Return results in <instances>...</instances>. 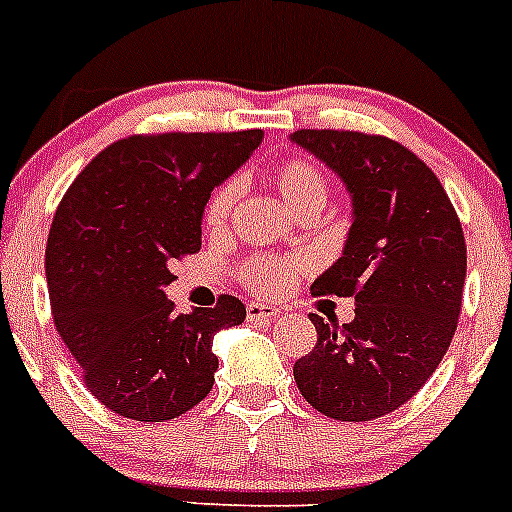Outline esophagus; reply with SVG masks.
<instances>
[{"mask_svg":"<svg viewBox=\"0 0 512 512\" xmlns=\"http://www.w3.org/2000/svg\"><path fill=\"white\" fill-rule=\"evenodd\" d=\"M279 315V307L274 305H266V302L253 300L246 305V318L251 323H266V320H274Z\"/></svg>","mask_w":512,"mask_h":512,"instance_id":"1","label":"esophagus"}]
</instances>
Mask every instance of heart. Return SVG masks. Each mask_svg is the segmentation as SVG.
Listing matches in <instances>:
<instances>
[{
    "mask_svg": "<svg viewBox=\"0 0 512 512\" xmlns=\"http://www.w3.org/2000/svg\"><path fill=\"white\" fill-rule=\"evenodd\" d=\"M271 184L277 187L279 197L289 210H307V207H320L328 200V179H325L323 169H320L312 158L305 156H289L279 161L271 171ZM235 200H238V184L230 179L220 187L212 189L207 197L205 210H202V223L207 230H223L230 220ZM307 269V261L302 256L295 259H266V256H256L243 266L241 277L251 289L261 292V295H279L289 284L295 282L297 274Z\"/></svg>",
    "mask_w": 512,
    "mask_h": 512,
    "instance_id": "1",
    "label": "heart"
}]
</instances>
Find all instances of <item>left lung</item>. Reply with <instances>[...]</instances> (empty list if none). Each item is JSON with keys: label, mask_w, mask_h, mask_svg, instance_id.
<instances>
[{"label": "left lung", "mask_w": 512, "mask_h": 512, "mask_svg": "<svg viewBox=\"0 0 512 512\" xmlns=\"http://www.w3.org/2000/svg\"><path fill=\"white\" fill-rule=\"evenodd\" d=\"M354 197L343 256L312 284L354 297L356 318L323 323L295 361V382L318 413L346 423L382 418L423 387L449 351L467 277V243L449 194L425 161L392 138L359 130H295Z\"/></svg>", "instance_id": "8db88e82"}]
</instances>
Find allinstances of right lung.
I'll list each match as a JSON object with an SVG mask.
<instances>
[{
  "instance_id": "obj_1",
  "label": "right lung",
  "mask_w": 512,
  "mask_h": 512,
  "mask_svg": "<svg viewBox=\"0 0 512 512\" xmlns=\"http://www.w3.org/2000/svg\"><path fill=\"white\" fill-rule=\"evenodd\" d=\"M264 130L128 135L74 179L45 246L58 336L104 408L164 423L210 395L212 338L246 320L238 297L184 315L166 300L176 261L202 248V210Z\"/></svg>"
}]
</instances>
